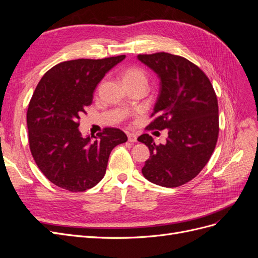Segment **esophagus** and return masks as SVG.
<instances>
[{"instance_id":"esophagus-1","label":"esophagus","mask_w":258,"mask_h":258,"mask_svg":"<svg viewBox=\"0 0 258 258\" xmlns=\"http://www.w3.org/2000/svg\"><path fill=\"white\" fill-rule=\"evenodd\" d=\"M128 141L131 143L137 142V136L135 134H128Z\"/></svg>"}]
</instances>
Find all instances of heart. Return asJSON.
Returning a JSON list of instances; mask_svg holds the SVG:
<instances>
[{"label": "heart", "instance_id": "obj_1", "mask_svg": "<svg viewBox=\"0 0 258 258\" xmlns=\"http://www.w3.org/2000/svg\"><path fill=\"white\" fill-rule=\"evenodd\" d=\"M121 79L124 86L130 85H143L146 86L148 82V76L145 70L141 67L132 66L122 70Z\"/></svg>", "mask_w": 258, "mask_h": 258}]
</instances>
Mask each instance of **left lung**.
<instances>
[{
	"mask_svg": "<svg viewBox=\"0 0 258 258\" xmlns=\"http://www.w3.org/2000/svg\"><path fill=\"white\" fill-rule=\"evenodd\" d=\"M160 79V91L147 130L168 129L166 144H155L147 134L138 138L151 156L142 168L148 181L177 187L196 177L217 142L218 103L209 77L184 57L168 52L138 54Z\"/></svg>",
	"mask_w": 258,
	"mask_h": 258,
	"instance_id": "1",
	"label": "left lung"
}]
</instances>
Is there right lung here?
Returning a JSON list of instances; mask_svg holds the SVG:
<instances>
[{"label": "right lung", "mask_w": 258, "mask_h": 258, "mask_svg": "<svg viewBox=\"0 0 258 258\" xmlns=\"http://www.w3.org/2000/svg\"><path fill=\"white\" fill-rule=\"evenodd\" d=\"M124 54L104 59H76L58 63L44 74L27 112L29 146L49 181L69 191H85L105 174L113 148L127 142L117 128L83 138L80 116L92 103L93 90Z\"/></svg>", "instance_id": "1"}]
</instances>
